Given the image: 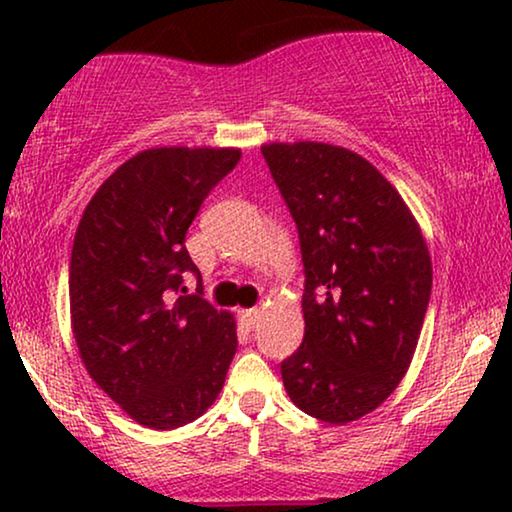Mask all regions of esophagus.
<instances>
[{"label": "esophagus", "instance_id": "esophagus-1", "mask_svg": "<svg viewBox=\"0 0 512 512\" xmlns=\"http://www.w3.org/2000/svg\"><path fill=\"white\" fill-rule=\"evenodd\" d=\"M258 319H261V310H258V307H251V310L240 312L242 326H247V328H254L258 324Z\"/></svg>", "mask_w": 512, "mask_h": 512}]
</instances>
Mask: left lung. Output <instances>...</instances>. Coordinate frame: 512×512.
<instances>
[{
    "label": "left lung",
    "instance_id": "left-lung-1",
    "mask_svg": "<svg viewBox=\"0 0 512 512\" xmlns=\"http://www.w3.org/2000/svg\"><path fill=\"white\" fill-rule=\"evenodd\" d=\"M261 151L305 263V338L282 363L284 389L321 422H354L408 373L431 298L429 247L401 193L359 153L324 142Z\"/></svg>",
    "mask_w": 512,
    "mask_h": 512
}]
</instances>
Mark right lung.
Instances as JSON below:
<instances>
[{
  "label": "right lung",
  "mask_w": 512,
  "mask_h": 512,
  "mask_svg": "<svg viewBox=\"0 0 512 512\" xmlns=\"http://www.w3.org/2000/svg\"><path fill=\"white\" fill-rule=\"evenodd\" d=\"M233 146H156L125 160L83 209L69 261V314L97 387L137 424L170 431L221 394L237 352L235 317L186 293L200 275L184 247Z\"/></svg>",
  "instance_id": "add662e5"
}]
</instances>
